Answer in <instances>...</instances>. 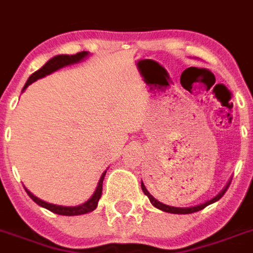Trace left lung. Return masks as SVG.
Masks as SVG:
<instances>
[{"instance_id":"1","label":"left lung","mask_w":253,"mask_h":253,"mask_svg":"<svg viewBox=\"0 0 253 253\" xmlns=\"http://www.w3.org/2000/svg\"><path fill=\"white\" fill-rule=\"evenodd\" d=\"M230 184H231V181H230V182H228V184L226 185V188H224L223 190H222V192H220L219 194H218V196L214 197L212 200L208 201V202H205V204H202V205H198V206H194V208H173V206H168V205L162 204V202H159L158 200H155L154 197L151 196L150 192L147 190L146 186H144V184H143V182H142V190H143V193H144V194H146V196L148 197V198H150L151 204L154 205L155 208H158V209H160V210H163V211L173 212V214H192V212L200 211V210L205 209V208H206V206H209V205H210V204H214V202H216V201H219L220 198L223 197L224 193L227 192V189H228V186H230Z\"/></svg>"}]
</instances>
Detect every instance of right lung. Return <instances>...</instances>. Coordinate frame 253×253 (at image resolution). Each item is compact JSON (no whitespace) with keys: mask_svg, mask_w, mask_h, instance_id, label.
<instances>
[{"mask_svg":"<svg viewBox=\"0 0 253 253\" xmlns=\"http://www.w3.org/2000/svg\"><path fill=\"white\" fill-rule=\"evenodd\" d=\"M85 56H87L86 51H83V52H79L76 55H57V56L52 57L51 60H48L45 63L41 69H38L37 72H34L31 76L29 77V80L23 86V90H25L26 87L29 86L30 84H33L34 81L39 80L42 77L47 76L49 73L55 72L57 69L63 68V67H67L69 64H75V63H79L80 60H83ZM106 172H103V174L99 178L98 186L95 189L94 194L91 196L90 200H87L85 204L80 205V206H75V208H67V206H59V205H52V204H47L44 201L39 200L38 197H35L31 192H29L27 189H26V193L29 194V197L34 202H37L39 206L42 208L47 209L49 211L55 212V214H59V215H81V214H86V212L93 211L95 208H97V205H98V201L102 196V182H103V177H105Z\"/></svg>","mask_w":253,"mask_h":253,"instance_id":"obj_1","label":"right lung"}]
</instances>
